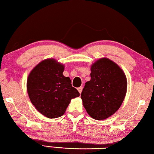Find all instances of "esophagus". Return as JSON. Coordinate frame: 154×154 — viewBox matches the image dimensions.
Returning <instances> with one entry per match:
<instances>
[{"label":"esophagus","mask_w":154,"mask_h":154,"mask_svg":"<svg viewBox=\"0 0 154 154\" xmlns=\"http://www.w3.org/2000/svg\"><path fill=\"white\" fill-rule=\"evenodd\" d=\"M82 89H83V87L82 86H80V87H79V88H78V92H80V94L81 93V92H82Z\"/></svg>","instance_id":"1"}]
</instances>
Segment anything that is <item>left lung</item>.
Masks as SVG:
<instances>
[{
	"mask_svg": "<svg viewBox=\"0 0 154 154\" xmlns=\"http://www.w3.org/2000/svg\"><path fill=\"white\" fill-rule=\"evenodd\" d=\"M91 79L85 83L81 98L88 114L96 120H103L119 109L125 97V74L117 63L106 57L91 66Z\"/></svg>",
	"mask_w": 154,
	"mask_h": 154,
	"instance_id": "left-lung-1",
	"label": "left lung"
}]
</instances>
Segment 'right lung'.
<instances>
[{"label": "right lung", "mask_w": 154, "mask_h": 154, "mask_svg": "<svg viewBox=\"0 0 154 154\" xmlns=\"http://www.w3.org/2000/svg\"><path fill=\"white\" fill-rule=\"evenodd\" d=\"M64 66L54 59L38 63L29 75L27 89L35 109L50 119L62 116L72 98L80 93L72 86L71 80L63 75Z\"/></svg>", "instance_id": "right-lung-1"}]
</instances>
